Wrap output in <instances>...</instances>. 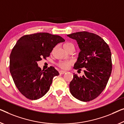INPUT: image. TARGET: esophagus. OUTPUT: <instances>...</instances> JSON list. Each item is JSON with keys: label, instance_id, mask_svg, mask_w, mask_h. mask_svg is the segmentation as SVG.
<instances>
[{"label": "esophagus", "instance_id": "34e87169", "mask_svg": "<svg viewBox=\"0 0 124 124\" xmlns=\"http://www.w3.org/2000/svg\"><path fill=\"white\" fill-rule=\"evenodd\" d=\"M59 72L61 74V75H63V74L65 73L66 72V71H63V70H61V71H59Z\"/></svg>", "mask_w": 124, "mask_h": 124}]
</instances>
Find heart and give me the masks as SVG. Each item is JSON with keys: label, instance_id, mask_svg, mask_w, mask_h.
I'll list each match as a JSON object with an SVG mask.
<instances>
[{"label": "heart", "instance_id": "obj_1", "mask_svg": "<svg viewBox=\"0 0 124 124\" xmlns=\"http://www.w3.org/2000/svg\"><path fill=\"white\" fill-rule=\"evenodd\" d=\"M72 46H74L73 44L70 42H66V43L63 44V47L65 49H68V48L72 47ZM72 64V62L70 61H61L58 63V65L60 67L63 69H68L71 64Z\"/></svg>", "mask_w": 124, "mask_h": 124}]
</instances>
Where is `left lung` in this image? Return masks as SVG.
<instances>
[{
  "label": "left lung",
  "instance_id": "left-lung-1",
  "mask_svg": "<svg viewBox=\"0 0 124 124\" xmlns=\"http://www.w3.org/2000/svg\"><path fill=\"white\" fill-rule=\"evenodd\" d=\"M68 37L76 40L80 49L75 70L85 68V75L78 77L74 73L70 84V92L81 101L95 99L106 87L112 71L111 53L103 39L86 31L73 33Z\"/></svg>",
  "mask_w": 124,
  "mask_h": 124
}]
</instances>
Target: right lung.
<instances>
[{
	"instance_id": "obj_1",
	"label": "right lung",
	"mask_w": 124,
	"mask_h": 124,
	"mask_svg": "<svg viewBox=\"0 0 124 124\" xmlns=\"http://www.w3.org/2000/svg\"><path fill=\"white\" fill-rule=\"evenodd\" d=\"M65 40L48 33L25 35L14 46L10 55V72L19 92L32 100L43 97L48 91L53 77L60 75L54 67L45 71L37 62L49 56L53 48Z\"/></svg>"
}]
</instances>
